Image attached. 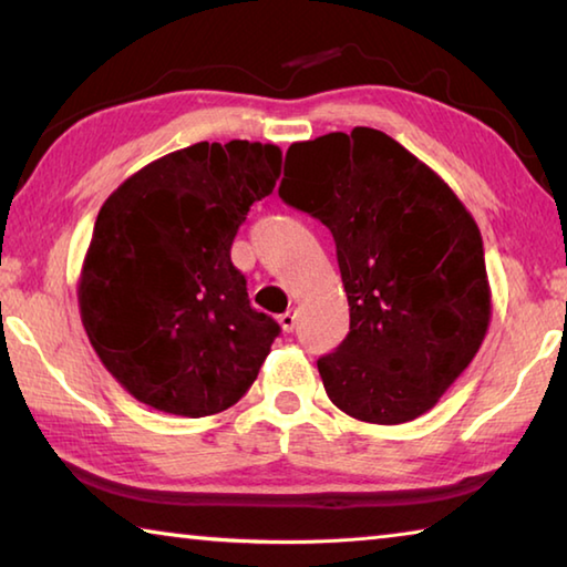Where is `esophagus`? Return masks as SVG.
<instances>
[{"label": "esophagus", "instance_id": "esophagus-1", "mask_svg": "<svg viewBox=\"0 0 567 567\" xmlns=\"http://www.w3.org/2000/svg\"><path fill=\"white\" fill-rule=\"evenodd\" d=\"M295 324H297V315H295V310H287L285 315H280V328H282L285 332H292V330H295Z\"/></svg>", "mask_w": 567, "mask_h": 567}]
</instances>
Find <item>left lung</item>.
Segmentation results:
<instances>
[{"instance_id": "1", "label": "left lung", "mask_w": 567, "mask_h": 567, "mask_svg": "<svg viewBox=\"0 0 567 567\" xmlns=\"http://www.w3.org/2000/svg\"><path fill=\"white\" fill-rule=\"evenodd\" d=\"M280 197L318 217L338 247L350 332L318 360L328 398L375 425L435 408L491 324L473 215L425 162L370 127L290 145Z\"/></svg>"}]
</instances>
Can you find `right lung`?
I'll return each mask as SVG.
<instances>
[{"label":"right lung","instance_id":"1","mask_svg":"<svg viewBox=\"0 0 567 567\" xmlns=\"http://www.w3.org/2000/svg\"><path fill=\"white\" fill-rule=\"evenodd\" d=\"M280 169L275 145L197 142L134 172L102 205L76 300L94 352L132 398L205 417L255 382L280 324L249 305L229 247Z\"/></svg>","mask_w":567,"mask_h":567}]
</instances>
